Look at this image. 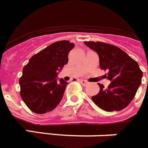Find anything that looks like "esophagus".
<instances>
[{
	"mask_svg": "<svg viewBox=\"0 0 148 148\" xmlns=\"http://www.w3.org/2000/svg\"><path fill=\"white\" fill-rule=\"evenodd\" d=\"M79 82H80L83 86H87V84H88V82L85 80H80L79 81Z\"/></svg>",
	"mask_w": 148,
	"mask_h": 148,
	"instance_id": "obj_1",
	"label": "esophagus"
}]
</instances>
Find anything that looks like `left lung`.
Returning a JSON list of instances; mask_svg holds the SVG:
<instances>
[{"label":"left lung","instance_id":"8db88e82","mask_svg":"<svg viewBox=\"0 0 148 148\" xmlns=\"http://www.w3.org/2000/svg\"><path fill=\"white\" fill-rule=\"evenodd\" d=\"M90 49L98 53L99 66L108 70L111 81L108 87L101 84L99 93L92 100L101 109L108 112L124 109L131 102L142 83V71L138 63L118 47L100 41H84Z\"/></svg>","mask_w":148,"mask_h":148}]
</instances>
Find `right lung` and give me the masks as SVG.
I'll return each instance as SVG.
<instances>
[{
    "label": "right lung",
    "mask_w": 148,
    "mask_h": 148,
    "mask_svg": "<svg viewBox=\"0 0 148 148\" xmlns=\"http://www.w3.org/2000/svg\"><path fill=\"white\" fill-rule=\"evenodd\" d=\"M75 47L70 40H60L34 55L23 69L19 79L20 95L33 113L44 114L56 108L62 99L67 82L57 81L58 72L68 63Z\"/></svg>",
    "instance_id": "add662e5"
}]
</instances>
